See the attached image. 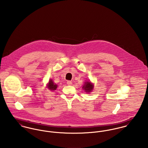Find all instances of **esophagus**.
Returning <instances> with one entry per match:
<instances>
[{
  "label": "esophagus",
  "instance_id": "34e87169",
  "mask_svg": "<svg viewBox=\"0 0 148 148\" xmlns=\"http://www.w3.org/2000/svg\"><path fill=\"white\" fill-rule=\"evenodd\" d=\"M66 84L68 85H72V82H70V81H68L67 82H66Z\"/></svg>",
  "mask_w": 148,
  "mask_h": 148
}]
</instances>
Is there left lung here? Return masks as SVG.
Returning a JSON list of instances; mask_svg holds the SVG:
<instances>
[{"label":"left lung","mask_w":148,"mask_h":148,"mask_svg":"<svg viewBox=\"0 0 148 148\" xmlns=\"http://www.w3.org/2000/svg\"><path fill=\"white\" fill-rule=\"evenodd\" d=\"M94 88V85L93 83H91L90 82H85L83 86V89L84 90L86 93L90 92Z\"/></svg>","instance_id":"left-lung-1"}]
</instances>
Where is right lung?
Instances as JSON below:
<instances>
[{"label":"right lung","instance_id":"obj_1","mask_svg":"<svg viewBox=\"0 0 148 148\" xmlns=\"http://www.w3.org/2000/svg\"><path fill=\"white\" fill-rule=\"evenodd\" d=\"M57 87H58V85L54 83V82L52 81V79H50L49 80V83L47 84V88L49 90H55L56 89Z\"/></svg>","mask_w":148,"mask_h":148}]
</instances>
